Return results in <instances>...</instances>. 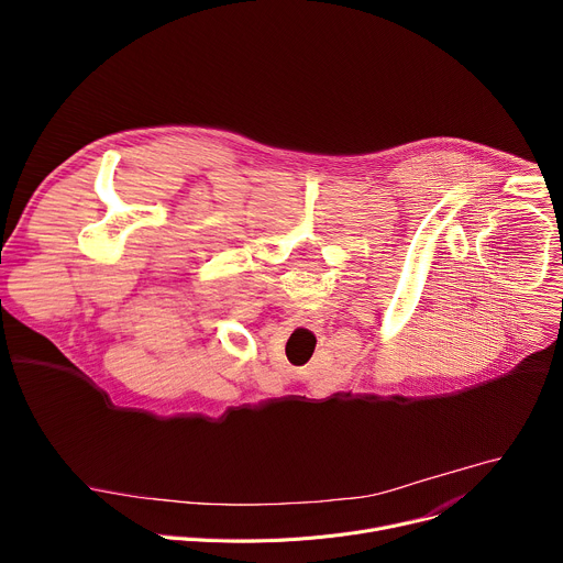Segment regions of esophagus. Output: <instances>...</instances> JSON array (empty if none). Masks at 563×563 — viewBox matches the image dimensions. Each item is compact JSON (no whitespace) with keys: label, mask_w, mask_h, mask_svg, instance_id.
I'll return each instance as SVG.
<instances>
[{"label":"esophagus","mask_w":563,"mask_h":563,"mask_svg":"<svg viewBox=\"0 0 563 563\" xmlns=\"http://www.w3.org/2000/svg\"><path fill=\"white\" fill-rule=\"evenodd\" d=\"M298 320H300L302 325H309V328L318 325V316H316L313 311H300V313H298Z\"/></svg>","instance_id":"esophagus-1"}]
</instances>
